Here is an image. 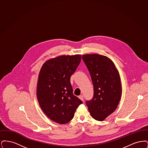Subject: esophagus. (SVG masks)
Segmentation results:
<instances>
[{
    "mask_svg": "<svg viewBox=\"0 0 148 148\" xmlns=\"http://www.w3.org/2000/svg\"><path fill=\"white\" fill-rule=\"evenodd\" d=\"M79 98L80 99V100H82L83 101H84V98H83V96L82 95H80L79 96Z\"/></svg>",
    "mask_w": 148,
    "mask_h": 148,
    "instance_id": "esophagus-1",
    "label": "esophagus"
}]
</instances>
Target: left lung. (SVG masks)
Returning a JSON list of instances; mask_svg holds the SVG:
<instances>
[{"label":"left lung","instance_id":"obj_1","mask_svg":"<svg viewBox=\"0 0 148 148\" xmlns=\"http://www.w3.org/2000/svg\"><path fill=\"white\" fill-rule=\"evenodd\" d=\"M92 78V98L86 101L94 119L103 121L115 110L121 98L122 88L119 72L109 58L100 54L82 56Z\"/></svg>","mask_w":148,"mask_h":148}]
</instances>
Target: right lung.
<instances>
[{
  "label": "right lung",
  "instance_id": "obj_1",
  "mask_svg": "<svg viewBox=\"0 0 148 148\" xmlns=\"http://www.w3.org/2000/svg\"><path fill=\"white\" fill-rule=\"evenodd\" d=\"M80 55L62 56L42 65L37 84V99L43 112L51 120L69 122L83 101L73 93L71 77L81 61Z\"/></svg>",
  "mask_w": 148,
  "mask_h": 148
}]
</instances>
